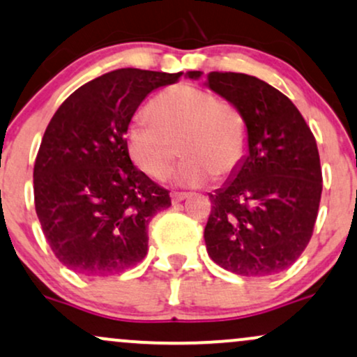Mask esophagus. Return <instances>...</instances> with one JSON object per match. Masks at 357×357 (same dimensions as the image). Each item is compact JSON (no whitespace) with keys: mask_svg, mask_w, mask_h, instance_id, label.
<instances>
[{"mask_svg":"<svg viewBox=\"0 0 357 357\" xmlns=\"http://www.w3.org/2000/svg\"><path fill=\"white\" fill-rule=\"evenodd\" d=\"M190 196L188 195V192H173V195H171V201H173V204H178V203H181V201H184L186 199V197Z\"/></svg>","mask_w":357,"mask_h":357,"instance_id":"1","label":"esophagus"}]
</instances>
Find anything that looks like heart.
Masks as SVG:
<instances>
[{
    "label": "heart",
    "instance_id": "obj_1",
    "mask_svg": "<svg viewBox=\"0 0 357 357\" xmlns=\"http://www.w3.org/2000/svg\"><path fill=\"white\" fill-rule=\"evenodd\" d=\"M148 121H136L124 132L126 151L141 173L162 181L181 153L178 183L197 186L214 174L233 176L248 153V124L239 108L209 89L176 84L146 105Z\"/></svg>",
    "mask_w": 357,
    "mask_h": 357
}]
</instances>
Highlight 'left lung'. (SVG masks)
<instances>
[{
	"label": "left lung",
	"mask_w": 357,
	"mask_h": 357,
	"mask_svg": "<svg viewBox=\"0 0 357 357\" xmlns=\"http://www.w3.org/2000/svg\"><path fill=\"white\" fill-rule=\"evenodd\" d=\"M206 79L243 113L249 148L233 181L209 195L208 255L239 276L284 271L314 231L323 192L316 137L293 101L263 79L221 71Z\"/></svg>",
	"instance_id": "1"
}]
</instances>
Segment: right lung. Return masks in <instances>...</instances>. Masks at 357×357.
Instances as JSON below:
<instances>
[{"label":"right lung","mask_w":357,"mask_h":357,"mask_svg":"<svg viewBox=\"0 0 357 357\" xmlns=\"http://www.w3.org/2000/svg\"><path fill=\"white\" fill-rule=\"evenodd\" d=\"M181 76L106 73L51 118L34 161V208L51 251L71 271L109 276L144 259L149 221L171 197L132 165L124 132L149 93Z\"/></svg>","instance_id":"1"}]
</instances>
